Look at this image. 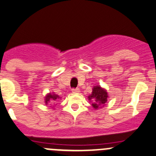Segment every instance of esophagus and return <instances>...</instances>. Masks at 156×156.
<instances>
[{
    "instance_id": "esophagus-1",
    "label": "esophagus",
    "mask_w": 156,
    "mask_h": 156,
    "mask_svg": "<svg viewBox=\"0 0 156 156\" xmlns=\"http://www.w3.org/2000/svg\"><path fill=\"white\" fill-rule=\"evenodd\" d=\"M72 93H78V92L80 91V90L79 88H72Z\"/></svg>"
}]
</instances>
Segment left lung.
Wrapping results in <instances>:
<instances>
[{"label":"left lung","instance_id":"1","mask_svg":"<svg viewBox=\"0 0 156 156\" xmlns=\"http://www.w3.org/2000/svg\"><path fill=\"white\" fill-rule=\"evenodd\" d=\"M108 94L107 90L102 88L100 85H96L92 89V92L88 96V100L91 102V105L95 110L104 107L107 103Z\"/></svg>","mask_w":156,"mask_h":156}]
</instances>
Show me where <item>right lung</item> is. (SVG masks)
Here are the masks:
<instances>
[{
	"instance_id": "add662e5",
	"label": "right lung",
	"mask_w": 156,
	"mask_h": 156,
	"mask_svg": "<svg viewBox=\"0 0 156 156\" xmlns=\"http://www.w3.org/2000/svg\"><path fill=\"white\" fill-rule=\"evenodd\" d=\"M59 98L60 97L58 95L55 94L53 92L52 93H49L45 97V103H46V105H47V104H49V103H50V104H55V103H56Z\"/></svg>"
}]
</instances>
